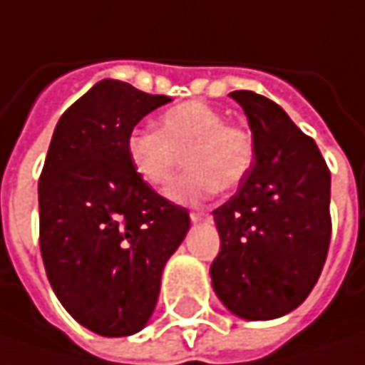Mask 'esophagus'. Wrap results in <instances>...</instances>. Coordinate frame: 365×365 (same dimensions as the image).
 Wrapping results in <instances>:
<instances>
[{
    "label": "esophagus",
    "instance_id": "obj_1",
    "mask_svg": "<svg viewBox=\"0 0 365 365\" xmlns=\"http://www.w3.org/2000/svg\"><path fill=\"white\" fill-rule=\"evenodd\" d=\"M190 219H192L194 223H200V221H209L211 215H209V213H202V211H194V213H190Z\"/></svg>",
    "mask_w": 365,
    "mask_h": 365
}]
</instances>
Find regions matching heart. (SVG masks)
<instances>
[{"label":"heart","mask_w":365,"mask_h":365,"mask_svg":"<svg viewBox=\"0 0 365 365\" xmlns=\"http://www.w3.org/2000/svg\"><path fill=\"white\" fill-rule=\"evenodd\" d=\"M135 175L152 190H163L180 167L187 169L167 190L182 205L207 200L217 190H236L247 180L255 142L249 129L227 125L225 116L202 102H183L163 113L156 131L133 129L125 142Z\"/></svg>","instance_id":"heart-1"}]
</instances>
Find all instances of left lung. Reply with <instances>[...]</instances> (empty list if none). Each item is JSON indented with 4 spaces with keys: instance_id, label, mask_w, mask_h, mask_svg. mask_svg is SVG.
<instances>
[{
    "instance_id": "left-lung-1",
    "label": "left lung",
    "mask_w": 365,
    "mask_h": 365,
    "mask_svg": "<svg viewBox=\"0 0 365 365\" xmlns=\"http://www.w3.org/2000/svg\"><path fill=\"white\" fill-rule=\"evenodd\" d=\"M249 118L255 163L213 211L221 250L211 265L219 301L242 319L297 309L322 274L330 245V171L315 142L276 102L230 93Z\"/></svg>"
}]
</instances>
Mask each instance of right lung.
<instances>
[{"instance_id": "add662e5", "label": "right lung", "mask_w": 365, "mask_h": 365, "mask_svg": "<svg viewBox=\"0 0 365 365\" xmlns=\"http://www.w3.org/2000/svg\"><path fill=\"white\" fill-rule=\"evenodd\" d=\"M169 96L104 79L60 116L39 178V247L62 307L100 336L148 324L169 257L190 230L183 207L142 182L127 135Z\"/></svg>"}]
</instances>
